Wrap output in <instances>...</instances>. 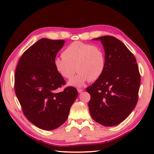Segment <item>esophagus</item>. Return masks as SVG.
<instances>
[{"label":"esophagus","mask_w":154,"mask_h":154,"mask_svg":"<svg viewBox=\"0 0 154 154\" xmlns=\"http://www.w3.org/2000/svg\"><path fill=\"white\" fill-rule=\"evenodd\" d=\"M77 91H78V92L80 93H82L83 91H84V89H77Z\"/></svg>","instance_id":"34e87169"}]
</instances>
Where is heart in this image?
Listing matches in <instances>:
<instances>
[{"label": "heart", "mask_w": 154, "mask_h": 154, "mask_svg": "<svg viewBox=\"0 0 154 154\" xmlns=\"http://www.w3.org/2000/svg\"><path fill=\"white\" fill-rule=\"evenodd\" d=\"M61 55L62 57L54 60L55 70L61 77L71 79L77 71L79 72L70 81V85L79 87L88 80L96 81L105 69V54L98 45L75 41L65 48Z\"/></svg>", "instance_id": "obj_1"}]
</instances>
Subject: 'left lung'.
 <instances>
[{
  "instance_id": "1",
  "label": "left lung",
  "mask_w": 154,
  "mask_h": 154,
  "mask_svg": "<svg viewBox=\"0 0 154 154\" xmlns=\"http://www.w3.org/2000/svg\"><path fill=\"white\" fill-rule=\"evenodd\" d=\"M102 42L106 66L103 75L87 88L88 104L94 120L104 126L121 123L134 109L138 99L140 74L134 55L112 35L94 38Z\"/></svg>"
}]
</instances>
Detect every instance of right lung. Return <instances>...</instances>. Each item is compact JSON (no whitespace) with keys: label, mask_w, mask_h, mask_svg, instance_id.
<instances>
[{"label":"right lung","mask_w":154,"mask_h":154,"mask_svg":"<svg viewBox=\"0 0 154 154\" xmlns=\"http://www.w3.org/2000/svg\"><path fill=\"white\" fill-rule=\"evenodd\" d=\"M63 40L42 38L23 53L14 75V90L24 116L35 126L52 130L68 118L78 95L73 87L57 90L66 84L56 71L54 60Z\"/></svg>","instance_id":"add662e5"}]
</instances>
